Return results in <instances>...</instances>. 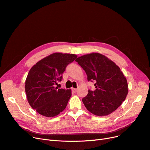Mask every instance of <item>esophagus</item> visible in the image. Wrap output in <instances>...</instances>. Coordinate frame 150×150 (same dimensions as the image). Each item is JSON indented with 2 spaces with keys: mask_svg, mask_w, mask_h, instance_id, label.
<instances>
[{
  "mask_svg": "<svg viewBox=\"0 0 150 150\" xmlns=\"http://www.w3.org/2000/svg\"><path fill=\"white\" fill-rule=\"evenodd\" d=\"M77 90H78V89H77L76 88H72V92H74V93H76V92H77Z\"/></svg>",
  "mask_w": 150,
  "mask_h": 150,
  "instance_id": "obj_1",
  "label": "esophagus"
}]
</instances>
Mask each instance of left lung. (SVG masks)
Instances as JSON below:
<instances>
[{
    "label": "left lung",
    "mask_w": 150,
    "mask_h": 150,
    "mask_svg": "<svg viewBox=\"0 0 150 150\" xmlns=\"http://www.w3.org/2000/svg\"><path fill=\"white\" fill-rule=\"evenodd\" d=\"M85 71L88 80L94 81L96 90H88L82 101L92 114L110 115L121 105L128 93L126 77L120 68L105 56L98 52L86 54L76 59Z\"/></svg>",
    "instance_id": "1"
}]
</instances>
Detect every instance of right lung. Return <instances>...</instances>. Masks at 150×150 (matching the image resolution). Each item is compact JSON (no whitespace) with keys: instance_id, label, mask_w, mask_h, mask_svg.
I'll return each mask as SVG.
<instances>
[{"instance_id":"obj_1","label":"right lung","mask_w":150,"mask_h":150,"mask_svg":"<svg viewBox=\"0 0 150 150\" xmlns=\"http://www.w3.org/2000/svg\"><path fill=\"white\" fill-rule=\"evenodd\" d=\"M77 57L74 54L55 52L42 59L30 69L25 82V91L31 108L40 115L54 117L66 108L71 89H58L66 66Z\"/></svg>"}]
</instances>
